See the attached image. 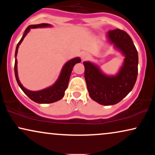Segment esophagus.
Wrapping results in <instances>:
<instances>
[{"label": "esophagus", "instance_id": "34e87169", "mask_svg": "<svg viewBox=\"0 0 155 155\" xmlns=\"http://www.w3.org/2000/svg\"><path fill=\"white\" fill-rule=\"evenodd\" d=\"M82 61H85V60H87L88 58H90L91 57V55L89 54L88 52H83L82 54Z\"/></svg>", "mask_w": 155, "mask_h": 155}]
</instances>
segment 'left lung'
I'll use <instances>...</instances> for the list:
<instances>
[{
    "label": "left lung",
    "mask_w": 155,
    "mask_h": 155,
    "mask_svg": "<svg viewBox=\"0 0 155 155\" xmlns=\"http://www.w3.org/2000/svg\"><path fill=\"white\" fill-rule=\"evenodd\" d=\"M110 41L125 56L124 63L117 75L109 77L90 62H83L84 79L90 97L100 104H116L133 90L137 77L138 55L128 34L119 29L108 31Z\"/></svg>",
    "instance_id": "left-lung-1"
}]
</instances>
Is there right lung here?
<instances>
[{"label":"right lung","instance_id":"add662e5","mask_svg":"<svg viewBox=\"0 0 155 155\" xmlns=\"http://www.w3.org/2000/svg\"><path fill=\"white\" fill-rule=\"evenodd\" d=\"M50 25L46 24V23H41L39 25H29L25 29V34L23 35L22 37L21 38L20 41L18 42V45H17L16 50H15V57L18 54V47L22 41L25 36L27 35L29 31L31 28H37V27H49ZM81 60L80 58H75L72 60L69 61L68 62L65 63L64 66H63L62 71L59 77L58 80L55 83L54 85L50 87L44 89L43 90L37 91V92H32V91H29L27 89H25L22 84H21L20 80L18 79V71H17V59L15 58V78L17 82H18V85L20 87L22 90L25 93V94L31 99V100L35 101V102L39 104H50L54 103L56 101L60 100L63 97L65 94V90H66L68 85L69 79L71 77L72 70L76 63H80Z\"/></svg>","mask_w":155,"mask_h":155}]
</instances>
